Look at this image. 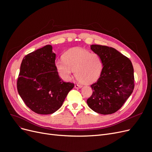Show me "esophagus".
I'll return each instance as SVG.
<instances>
[{"label":"esophagus","instance_id":"esophagus-1","mask_svg":"<svg viewBox=\"0 0 152 152\" xmlns=\"http://www.w3.org/2000/svg\"><path fill=\"white\" fill-rule=\"evenodd\" d=\"M81 87H82V86H80V85H79V84L75 85V88H76V89H80V88H81Z\"/></svg>","mask_w":152,"mask_h":152}]
</instances>
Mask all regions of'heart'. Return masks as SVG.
I'll use <instances>...</instances> for the list:
<instances>
[{
    "instance_id": "b5f03b06",
    "label": "heart",
    "mask_w": 152,
    "mask_h": 152,
    "mask_svg": "<svg viewBox=\"0 0 152 152\" xmlns=\"http://www.w3.org/2000/svg\"><path fill=\"white\" fill-rule=\"evenodd\" d=\"M60 77L70 80L75 70L77 79L81 83L91 84L97 80L103 70V61L98 54L84 49L75 48L63 55V60L55 63Z\"/></svg>"
}]
</instances>
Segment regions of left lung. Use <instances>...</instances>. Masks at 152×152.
Instances as JSON below:
<instances>
[{"label":"left lung","mask_w":152,"mask_h":152,"mask_svg":"<svg viewBox=\"0 0 152 152\" xmlns=\"http://www.w3.org/2000/svg\"><path fill=\"white\" fill-rule=\"evenodd\" d=\"M91 49L102 58L103 70L97 82L91 86L93 92L87 103L98 113H113L122 107L134 90L132 63L113 48L93 44Z\"/></svg>","instance_id":"1"}]
</instances>
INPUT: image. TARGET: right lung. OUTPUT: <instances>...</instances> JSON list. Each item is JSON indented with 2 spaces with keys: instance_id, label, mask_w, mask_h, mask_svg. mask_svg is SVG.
I'll use <instances>...</instances> for the list:
<instances>
[{
  "instance_id": "1",
  "label": "right lung",
  "mask_w": 152,
  "mask_h": 152,
  "mask_svg": "<svg viewBox=\"0 0 152 152\" xmlns=\"http://www.w3.org/2000/svg\"><path fill=\"white\" fill-rule=\"evenodd\" d=\"M55 59L53 46L47 45L27 54L21 64L18 92L27 107L38 114L57 111L74 87L59 78Z\"/></svg>"
}]
</instances>
